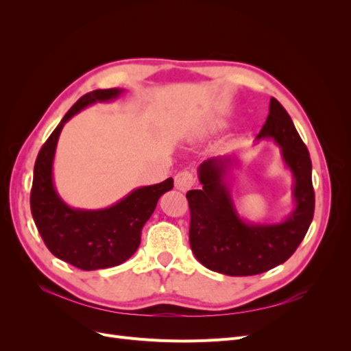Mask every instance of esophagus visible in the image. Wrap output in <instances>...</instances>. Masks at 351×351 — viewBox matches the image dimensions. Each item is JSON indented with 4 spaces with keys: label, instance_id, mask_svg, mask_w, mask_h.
I'll return each mask as SVG.
<instances>
[{
    "label": "esophagus",
    "instance_id": "obj_1",
    "mask_svg": "<svg viewBox=\"0 0 351 351\" xmlns=\"http://www.w3.org/2000/svg\"><path fill=\"white\" fill-rule=\"evenodd\" d=\"M174 184H176V189L180 190V192H187V190L193 187L195 177L190 171H180L174 177Z\"/></svg>",
    "mask_w": 351,
    "mask_h": 351
}]
</instances>
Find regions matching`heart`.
Returning <instances> with one entry per match:
<instances>
[{
	"label": "heart",
	"mask_w": 351,
	"mask_h": 351,
	"mask_svg": "<svg viewBox=\"0 0 351 351\" xmlns=\"http://www.w3.org/2000/svg\"><path fill=\"white\" fill-rule=\"evenodd\" d=\"M222 124L221 123H214V124H210V127H209V130L212 132V130H215V129H219Z\"/></svg>",
	"instance_id": "obj_1"
}]
</instances>
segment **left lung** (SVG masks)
<instances>
[{
	"mask_svg": "<svg viewBox=\"0 0 351 351\" xmlns=\"http://www.w3.org/2000/svg\"><path fill=\"white\" fill-rule=\"evenodd\" d=\"M272 139L281 147L294 184V209L277 224L243 219L231 197L226 177L236 158L217 156L199 165L200 190H189L190 247L208 269L230 277H249L284 263L304 239L315 210L312 161L282 105L271 98L269 114L256 141Z\"/></svg>",
	"mask_w": 351,
	"mask_h": 351,
	"instance_id": "1",
	"label": "left lung"
}]
</instances>
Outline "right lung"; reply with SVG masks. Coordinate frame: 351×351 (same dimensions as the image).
Masks as SVG:
<instances>
[{
	"instance_id": "1",
	"label": "right lung",
	"mask_w": 351,
	"mask_h": 351,
	"mask_svg": "<svg viewBox=\"0 0 351 351\" xmlns=\"http://www.w3.org/2000/svg\"><path fill=\"white\" fill-rule=\"evenodd\" d=\"M123 89L89 92L62 117L38 154L30 210L39 234L56 258L83 271L112 268L125 262L141 244L142 228L151 218L159 197L173 189V178L134 189L104 209H77L60 197L52 178L56 147L64 124L83 108L119 98Z\"/></svg>"
}]
</instances>
